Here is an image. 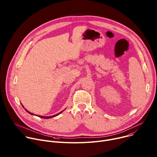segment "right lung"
Listing matches in <instances>:
<instances>
[{"label": "right lung", "instance_id": "1", "mask_svg": "<svg viewBox=\"0 0 157 157\" xmlns=\"http://www.w3.org/2000/svg\"><path fill=\"white\" fill-rule=\"evenodd\" d=\"M22 105V104H21ZM23 106V105H22ZM25 110L28 113H29L30 114H31V115H35V114H33V113H30V112H29V110H27L26 109H25ZM63 111H61V112H60L59 113H58V114H56V115H54V116H48V117H45V116H37L38 117H41V118H43V119H50V118H52V117H55V116H58L59 114H60ZM36 116V115H35Z\"/></svg>", "mask_w": 157, "mask_h": 157}]
</instances>
